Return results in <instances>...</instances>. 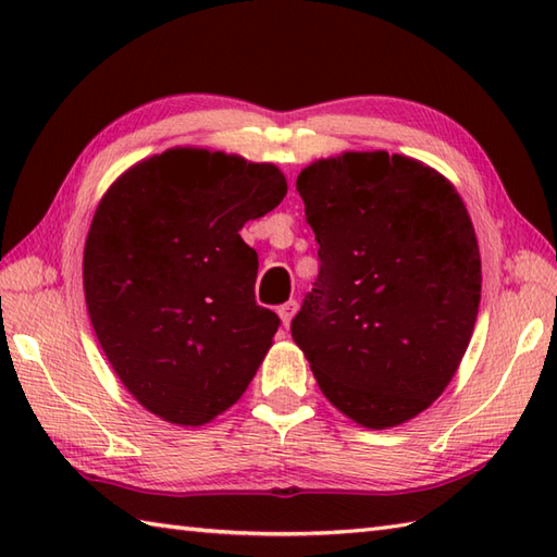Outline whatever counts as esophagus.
I'll return each instance as SVG.
<instances>
[{
	"label": "esophagus",
	"mask_w": 557,
	"mask_h": 557,
	"mask_svg": "<svg viewBox=\"0 0 557 557\" xmlns=\"http://www.w3.org/2000/svg\"><path fill=\"white\" fill-rule=\"evenodd\" d=\"M297 311H299V304H297V301H287V304H282L280 309H277V313H280V318H282V325L289 327L292 318H294V313H297Z\"/></svg>",
	"instance_id": "esophagus-1"
}]
</instances>
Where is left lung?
Returning <instances> with one entry per match:
<instances>
[{
    "label": "left lung",
    "instance_id": "1",
    "mask_svg": "<svg viewBox=\"0 0 557 557\" xmlns=\"http://www.w3.org/2000/svg\"><path fill=\"white\" fill-rule=\"evenodd\" d=\"M321 270L292 337L318 387L366 429L429 409L474 333L481 256L455 186L385 150L318 160L297 176Z\"/></svg>",
    "mask_w": 557,
    "mask_h": 557
}]
</instances>
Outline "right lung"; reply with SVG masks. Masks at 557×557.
Returning a JSON list of instances; mask_svg holds the SVG:
<instances>
[{"mask_svg":"<svg viewBox=\"0 0 557 557\" xmlns=\"http://www.w3.org/2000/svg\"><path fill=\"white\" fill-rule=\"evenodd\" d=\"M287 194L275 164L170 148L102 196L83 251L92 330L156 417L203 425L253 381L280 318L256 304L258 256L239 236Z\"/></svg>","mask_w":557,"mask_h":557,"instance_id":"right-lung-1","label":"right lung"}]
</instances>
